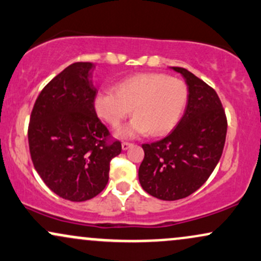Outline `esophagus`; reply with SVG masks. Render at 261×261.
<instances>
[{
    "label": "esophagus",
    "instance_id": "34e87169",
    "mask_svg": "<svg viewBox=\"0 0 261 261\" xmlns=\"http://www.w3.org/2000/svg\"><path fill=\"white\" fill-rule=\"evenodd\" d=\"M131 146H133V143H131V142H122L121 143V147H122V149H124V151H126V149L130 148Z\"/></svg>",
    "mask_w": 261,
    "mask_h": 261
}]
</instances>
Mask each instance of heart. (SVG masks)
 <instances>
[{"mask_svg": "<svg viewBox=\"0 0 261 261\" xmlns=\"http://www.w3.org/2000/svg\"><path fill=\"white\" fill-rule=\"evenodd\" d=\"M188 97V86L182 80L161 72H141L119 81L115 92L98 93L94 109L113 128L120 127L133 110L135 118L120 130L124 137L148 131L152 136H163L180 120Z\"/></svg>", "mask_w": 261, "mask_h": 261, "instance_id": "heart-1", "label": "heart"}]
</instances>
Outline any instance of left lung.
I'll use <instances>...</instances> for the list:
<instances>
[{"label":"left lung","mask_w":261,"mask_h":261,"mask_svg":"<svg viewBox=\"0 0 261 261\" xmlns=\"http://www.w3.org/2000/svg\"><path fill=\"white\" fill-rule=\"evenodd\" d=\"M188 85V106L168 136L143 143L141 187L149 195L173 201L202 187L222 155L227 116L216 91L187 68L172 67Z\"/></svg>","instance_id":"1"}]
</instances>
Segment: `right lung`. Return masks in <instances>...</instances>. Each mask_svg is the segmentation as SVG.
<instances>
[{
  "instance_id": "add662e5",
  "label": "right lung",
  "mask_w": 261,
  "mask_h": 261,
  "mask_svg": "<svg viewBox=\"0 0 261 261\" xmlns=\"http://www.w3.org/2000/svg\"><path fill=\"white\" fill-rule=\"evenodd\" d=\"M93 67L74 62L54 77L39 93L28 126L38 174L56 195L76 202L104 190L110 161L121 152L95 113Z\"/></svg>"
}]
</instances>
